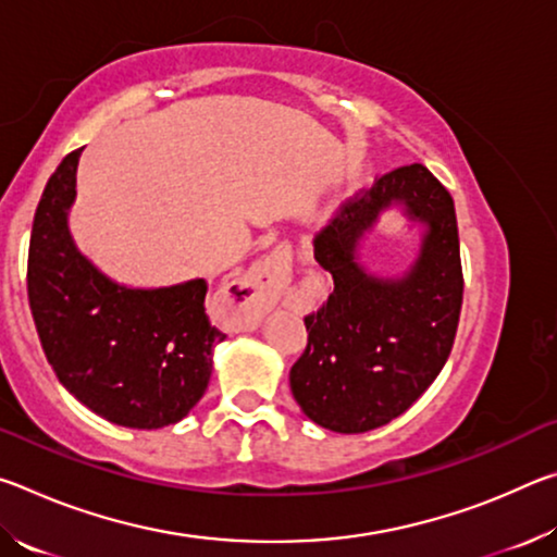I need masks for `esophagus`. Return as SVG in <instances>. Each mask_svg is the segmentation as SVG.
<instances>
[{
  "instance_id": "1",
  "label": "esophagus",
  "mask_w": 557,
  "mask_h": 557,
  "mask_svg": "<svg viewBox=\"0 0 557 557\" xmlns=\"http://www.w3.org/2000/svg\"><path fill=\"white\" fill-rule=\"evenodd\" d=\"M289 248L280 245L268 258H262L256 268H250L238 280H233L228 299L233 305L235 322H238L240 329H256L260 317L275 305L282 289L289 282Z\"/></svg>"
}]
</instances>
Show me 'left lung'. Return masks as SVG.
Wrapping results in <instances>:
<instances>
[{"label": "left lung", "instance_id": "1", "mask_svg": "<svg viewBox=\"0 0 557 557\" xmlns=\"http://www.w3.org/2000/svg\"><path fill=\"white\" fill-rule=\"evenodd\" d=\"M391 202L429 223L421 258L400 281L369 278L352 262L355 240ZM314 258L334 289L305 317L307 348L289 388L317 425L369 432L388 425L425 393L457 336L461 292L455 201L428 166L405 164L346 203L317 235Z\"/></svg>", "mask_w": 557, "mask_h": 557}]
</instances>
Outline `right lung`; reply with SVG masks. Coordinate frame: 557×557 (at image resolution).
Instances as JSON below:
<instances>
[{"label": "right lung", "instance_id": "obj_1", "mask_svg": "<svg viewBox=\"0 0 557 557\" xmlns=\"http://www.w3.org/2000/svg\"><path fill=\"white\" fill-rule=\"evenodd\" d=\"M81 149L65 154L36 206L26 289L55 379L122 428L174 425L201 400L225 334L206 314V280L127 289L81 256L69 233Z\"/></svg>", "mask_w": 557, "mask_h": 557}]
</instances>
